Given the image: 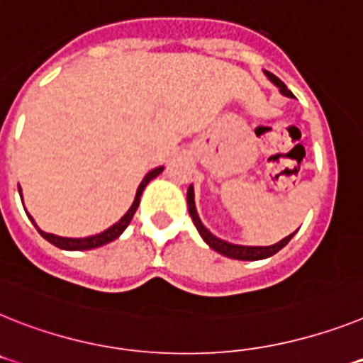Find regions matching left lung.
I'll list each match as a JSON object with an SVG mask.
<instances>
[{
    "instance_id": "left-lung-1",
    "label": "left lung",
    "mask_w": 363,
    "mask_h": 363,
    "mask_svg": "<svg viewBox=\"0 0 363 363\" xmlns=\"http://www.w3.org/2000/svg\"><path fill=\"white\" fill-rule=\"evenodd\" d=\"M264 73H266V77L269 79L271 83L279 88L282 96L294 97V94L288 90V86H286V84L282 83L279 77H275V75H273V73H269V72H264ZM186 199H188V212H190L191 219H194V225H196L197 233L201 234V238L205 240L206 245H208L210 249H214L216 252H219V255H223V257H227V258H234V260H264V258L273 257L275 252H279L280 249L284 247L286 243L294 238L295 233L290 234V236H286L284 240H280V242L275 243V245H267V247H255V245H238V243L225 242V240L218 238V236H214V234L210 233L208 228L203 225V221H201L199 214H197L196 196H194V186H191V184H190V188H188Z\"/></svg>"
}]
</instances>
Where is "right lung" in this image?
Listing matches in <instances>:
<instances>
[{
  "label": "right lung",
  "mask_w": 363,
  "mask_h": 363,
  "mask_svg": "<svg viewBox=\"0 0 363 363\" xmlns=\"http://www.w3.org/2000/svg\"><path fill=\"white\" fill-rule=\"evenodd\" d=\"M164 172V166H158L155 167V169H151V172L147 173V175L142 179V182H140L138 190H136V196H135V201H133V205H130V208L125 212L123 218L118 221V223H114L112 227H108L106 230H103V233L99 234H94V236H86V238H62V236H57V234H50V233H44L42 228L36 227L35 219L29 216V219L33 221V225L36 227V230L40 233L42 238H45L50 243H53L55 247L59 249H64V251H88V249H96V247H101V245H105V243H111L114 242L118 236H121V233H123L125 228H127V225L130 223V219H133V216H135L136 208H138L140 205V196H142V191H144V188L147 186L149 182L153 181L155 177L160 175V173ZM18 191H20V197H21V188L18 186ZM21 201H23V197H21Z\"/></svg>",
  "instance_id": "1"
}]
</instances>
